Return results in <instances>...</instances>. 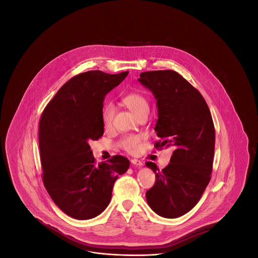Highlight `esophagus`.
Returning a JSON list of instances; mask_svg holds the SVG:
<instances>
[{
	"instance_id": "1",
	"label": "esophagus",
	"mask_w": 258,
	"mask_h": 258,
	"mask_svg": "<svg viewBox=\"0 0 258 258\" xmlns=\"http://www.w3.org/2000/svg\"><path fill=\"white\" fill-rule=\"evenodd\" d=\"M131 161H132V163H133V164L137 165V166H141V165L143 164V162H142L141 160H136V159H133Z\"/></svg>"
}]
</instances>
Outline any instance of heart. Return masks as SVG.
Here are the masks:
<instances>
[{
    "label": "heart",
    "instance_id": "1",
    "mask_svg": "<svg viewBox=\"0 0 258 258\" xmlns=\"http://www.w3.org/2000/svg\"><path fill=\"white\" fill-rule=\"evenodd\" d=\"M123 104L132 111L137 118L140 116L148 114L150 110L147 98L139 93H131L123 97L122 99ZM115 115V108L113 104L107 103L104 105L101 111V119L105 127H109L113 123ZM141 136L139 135H127L123 137L121 141V146L130 153H135L140 147Z\"/></svg>",
    "mask_w": 258,
    "mask_h": 258
}]
</instances>
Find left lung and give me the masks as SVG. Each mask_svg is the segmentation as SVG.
I'll return each mask as SVG.
<instances>
[{
	"mask_svg": "<svg viewBox=\"0 0 258 258\" xmlns=\"http://www.w3.org/2000/svg\"><path fill=\"white\" fill-rule=\"evenodd\" d=\"M138 81L157 100L155 127L157 149L173 146L170 163L156 174V183L146 192L151 209L160 217L175 219L194 208L211 180L215 152V126L202 95L174 71L140 74Z\"/></svg>",
	"mask_w": 258,
	"mask_h": 258,
	"instance_id": "obj_1",
	"label": "left lung"
}]
</instances>
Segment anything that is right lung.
Returning a JSON list of instances; mask_svg holds the SVG:
<instances>
[{
    "label": "right lung",
    "mask_w": 258,
    "mask_h": 258,
    "mask_svg": "<svg viewBox=\"0 0 258 258\" xmlns=\"http://www.w3.org/2000/svg\"><path fill=\"white\" fill-rule=\"evenodd\" d=\"M128 72L89 71L60 88L41 114L38 130L42 181L54 203L76 220H90L108 206L119 175L130 167L123 156L96 164L89 145L103 135V100Z\"/></svg>",
    "instance_id": "add662e5"
}]
</instances>
